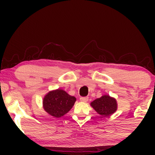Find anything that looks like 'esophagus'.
I'll list each match as a JSON object with an SVG mask.
<instances>
[{
	"instance_id": "1",
	"label": "esophagus",
	"mask_w": 155,
	"mask_h": 155,
	"mask_svg": "<svg viewBox=\"0 0 155 155\" xmlns=\"http://www.w3.org/2000/svg\"><path fill=\"white\" fill-rule=\"evenodd\" d=\"M88 100V97H81L80 98V101L83 103H87Z\"/></svg>"
}]
</instances>
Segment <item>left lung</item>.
I'll use <instances>...</instances> for the list:
<instances>
[{
	"instance_id": "obj_1",
	"label": "left lung",
	"mask_w": 155,
	"mask_h": 155,
	"mask_svg": "<svg viewBox=\"0 0 155 155\" xmlns=\"http://www.w3.org/2000/svg\"><path fill=\"white\" fill-rule=\"evenodd\" d=\"M98 114L102 117H108L113 114L117 109V103L114 98L110 97L109 95H103L101 98H97L91 103Z\"/></svg>"
}]
</instances>
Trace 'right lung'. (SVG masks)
Here are the masks:
<instances>
[{"label": "right lung", "instance_id": "obj_1", "mask_svg": "<svg viewBox=\"0 0 155 155\" xmlns=\"http://www.w3.org/2000/svg\"><path fill=\"white\" fill-rule=\"evenodd\" d=\"M76 100L74 97L69 95L64 91L57 89L45 95L42 104L47 113L54 118H60L71 109Z\"/></svg>", "mask_w": 155, "mask_h": 155}]
</instances>
